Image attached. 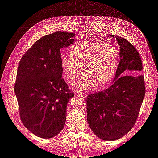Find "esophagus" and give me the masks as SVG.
Here are the masks:
<instances>
[{"instance_id": "obj_1", "label": "esophagus", "mask_w": 158, "mask_h": 158, "mask_svg": "<svg viewBox=\"0 0 158 158\" xmlns=\"http://www.w3.org/2000/svg\"><path fill=\"white\" fill-rule=\"evenodd\" d=\"M79 95H80V96H81V97H82V98H84V99H85V98H86V96H87V95H86V94H85V93H84V92H82V93H77Z\"/></svg>"}]
</instances>
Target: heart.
Returning a JSON list of instances; mask_svg holds the SVG:
<instances>
[{
    "label": "heart",
    "mask_w": 158,
    "mask_h": 158,
    "mask_svg": "<svg viewBox=\"0 0 158 158\" xmlns=\"http://www.w3.org/2000/svg\"><path fill=\"white\" fill-rule=\"evenodd\" d=\"M118 63V52L111 45L102 43L87 42L75 47L71 54L61 57L63 73L70 80L82 73L85 75L76 80L71 87L82 93L94 89L95 85L103 87L113 78Z\"/></svg>",
    "instance_id": "heart-1"
}]
</instances>
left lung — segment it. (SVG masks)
<instances>
[{"instance_id": "left-lung-1", "label": "left lung", "mask_w": 158, "mask_h": 158, "mask_svg": "<svg viewBox=\"0 0 158 158\" xmlns=\"http://www.w3.org/2000/svg\"><path fill=\"white\" fill-rule=\"evenodd\" d=\"M112 37H116L121 48L113 83L86 98L89 127L97 136L108 141L118 139L132 128L146 93L144 76L140 74L142 60L137 49L125 38Z\"/></svg>"}]
</instances>
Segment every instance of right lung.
<instances>
[{"label":"right lung","instance_id":"obj_1","mask_svg":"<svg viewBox=\"0 0 158 158\" xmlns=\"http://www.w3.org/2000/svg\"><path fill=\"white\" fill-rule=\"evenodd\" d=\"M75 33L56 31L35 41L18 66L14 92L22 123L42 138L55 136L63 128L66 105L74 93L62 78L61 48L74 41Z\"/></svg>","mask_w":158,"mask_h":158}]
</instances>
